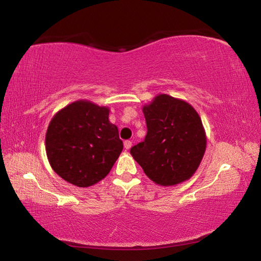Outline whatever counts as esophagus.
Returning a JSON list of instances; mask_svg holds the SVG:
<instances>
[{"mask_svg": "<svg viewBox=\"0 0 261 261\" xmlns=\"http://www.w3.org/2000/svg\"><path fill=\"white\" fill-rule=\"evenodd\" d=\"M131 146H132V141H130V140H125V141H124V147H125L126 149H130Z\"/></svg>", "mask_w": 261, "mask_h": 261, "instance_id": "obj_1", "label": "esophagus"}]
</instances>
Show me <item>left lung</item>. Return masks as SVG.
Listing matches in <instances>:
<instances>
[{
	"label": "left lung",
	"instance_id": "left-lung-1",
	"mask_svg": "<svg viewBox=\"0 0 261 261\" xmlns=\"http://www.w3.org/2000/svg\"><path fill=\"white\" fill-rule=\"evenodd\" d=\"M147 134L130 153L154 183L176 185L196 173L206 149V135L191 105L159 94L143 107Z\"/></svg>",
	"mask_w": 261,
	"mask_h": 261
}]
</instances>
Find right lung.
<instances>
[{"label":"right lung","mask_w":261,"mask_h":261,"mask_svg":"<svg viewBox=\"0 0 261 261\" xmlns=\"http://www.w3.org/2000/svg\"><path fill=\"white\" fill-rule=\"evenodd\" d=\"M109 108L79 100L57 112L48 125L46 153L53 170L79 188L109 174L123 149Z\"/></svg>","instance_id":"obj_1"}]
</instances>
